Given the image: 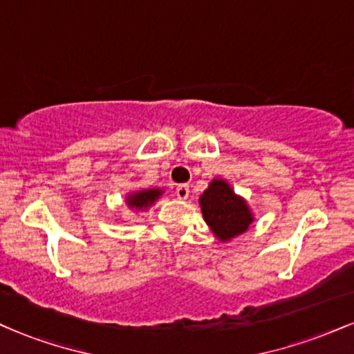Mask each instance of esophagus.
Here are the masks:
<instances>
[{"label": "esophagus", "instance_id": "34e87169", "mask_svg": "<svg viewBox=\"0 0 354 354\" xmlns=\"http://www.w3.org/2000/svg\"><path fill=\"white\" fill-rule=\"evenodd\" d=\"M176 196L180 198V200H186V198L189 196V186L188 185H180L176 188Z\"/></svg>", "mask_w": 354, "mask_h": 354}]
</instances>
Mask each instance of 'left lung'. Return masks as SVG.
Wrapping results in <instances>:
<instances>
[{"instance_id": "obj_1", "label": "left lung", "mask_w": 354, "mask_h": 354, "mask_svg": "<svg viewBox=\"0 0 354 354\" xmlns=\"http://www.w3.org/2000/svg\"><path fill=\"white\" fill-rule=\"evenodd\" d=\"M201 211L219 239H230L248 230L253 221L246 203L238 198L228 183L221 180L211 181L209 188L203 193Z\"/></svg>"}]
</instances>
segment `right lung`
I'll use <instances>...</instances> for the list:
<instances>
[{"label": "right lung", "instance_id": "add662e5", "mask_svg": "<svg viewBox=\"0 0 354 354\" xmlns=\"http://www.w3.org/2000/svg\"><path fill=\"white\" fill-rule=\"evenodd\" d=\"M160 194H161L160 189H143L140 191V193L131 194V196L128 198V205L131 206V208L143 209L146 206H149L151 203H154V200H156Z\"/></svg>", "mask_w": 354, "mask_h": 354}]
</instances>
